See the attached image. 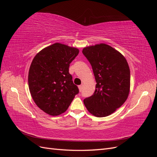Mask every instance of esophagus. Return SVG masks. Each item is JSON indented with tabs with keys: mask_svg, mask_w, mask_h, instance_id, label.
I'll return each instance as SVG.
<instances>
[{
	"mask_svg": "<svg viewBox=\"0 0 157 157\" xmlns=\"http://www.w3.org/2000/svg\"><path fill=\"white\" fill-rule=\"evenodd\" d=\"M82 88H83V85H82V84L79 85V86H78V89H79V91H80V92L82 91Z\"/></svg>",
	"mask_w": 157,
	"mask_h": 157,
	"instance_id": "1",
	"label": "esophagus"
}]
</instances>
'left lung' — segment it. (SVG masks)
<instances>
[{"mask_svg": "<svg viewBox=\"0 0 157 157\" xmlns=\"http://www.w3.org/2000/svg\"><path fill=\"white\" fill-rule=\"evenodd\" d=\"M82 53L92 65L96 90L84 99L95 117L111 115L126 101L130 89V71L124 56L105 43L85 47Z\"/></svg>", "mask_w": 157, "mask_h": 157, "instance_id": "left-lung-1", "label": "left lung"}]
</instances>
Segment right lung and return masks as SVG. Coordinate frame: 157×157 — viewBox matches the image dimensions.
<instances>
[{"mask_svg": "<svg viewBox=\"0 0 157 157\" xmlns=\"http://www.w3.org/2000/svg\"><path fill=\"white\" fill-rule=\"evenodd\" d=\"M78 53L77 48L56 42L40 50L32 61L29 91L36 105L50 115L65 112L78 93L69 73V64Z\"/></svg>", "mask_w": 157, "mask_h": 157, "instance_id": "right-lung-1", "label": "right lung"}]
</instances>
